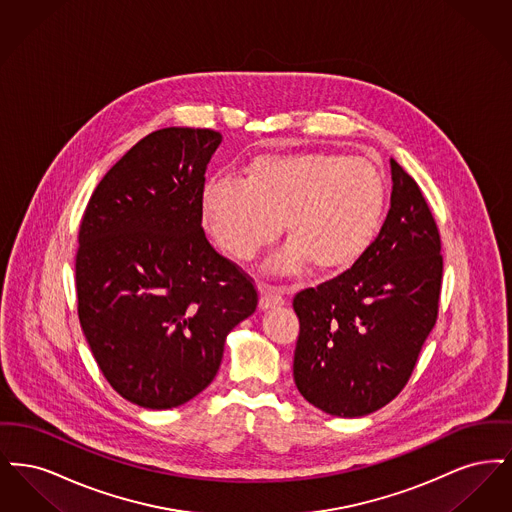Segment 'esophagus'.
<instances>
[{
    "mask_svg": "<svg viewBox=\"0 0 512 512\" xmlns=\"http://www.w3.org/2000/svg\"><path fill=\"white\" fill-rule=\"evenodd\" d=\"M284 303H286V297L278 292V290H272V288L261 290V299H259V307H261V309L284 305Z\"/></svg>",
    "mask_w": 512,
    "mask_h": 512,
    "instance_id": "obj_1",
    "label": "esophagus"
}]
</instances>
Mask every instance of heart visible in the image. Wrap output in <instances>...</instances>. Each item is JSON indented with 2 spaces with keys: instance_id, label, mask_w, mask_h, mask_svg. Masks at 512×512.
I'll return each instance as SVG.
<instances>
[{
  "instance_id": "b5f03b06",
  "label": "heart",
  "mask_w": 512,
  "mask_h": 512,
  "mask_svg": "<svg viewBox=\"0 0 512 512\" xmlns=\"http://www.w3.org/2000/svg\"><path fill=\"white\" fill-rule=\"evenodd\" d=\"M388 203L384 172L363 157L303 151L255 159L244 182L213 178L201 192V217L224 253L251 261L284 224L288 247L272 263L280 274L340 276L374 242Z\"/></svg>"
}]
</instances>
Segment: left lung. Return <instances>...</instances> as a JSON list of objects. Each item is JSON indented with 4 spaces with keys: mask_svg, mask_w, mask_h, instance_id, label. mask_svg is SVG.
Wrapping results in <instances>:
<instances>
[{
    "mask_svg": "<svg viewBox=\"0 0 512 512\" xmlns=\"http://www.w3.org/2000/svg\"><path fill=\"white\" fill-rule=\"evenodd\" d=\"M391 182L390 213L363 261L293 297L295 386L334 416H365L395 399L438 320V224L418 184L393 159Z\"/></svg>",
    "mask_w": 512,
    "mask_h": 512,
    "instance_id": "8db88e82",
    "label": "left lung"
}]
</instances>
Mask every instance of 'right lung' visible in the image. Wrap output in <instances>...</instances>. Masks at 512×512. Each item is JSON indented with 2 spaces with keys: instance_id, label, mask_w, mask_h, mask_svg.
I'll return each instance as SVG.
<instances>
[{
  "instance_id": "right-lung-1",
  "label": "right lung",
  "mask_w": 512,
  "mask_h": 512,
  "mask_svg": "<svg viewBox=\"0 0 512 512\" xmlns=\"http://www.w3.org/2000/svg\"><path fill=\"white\" fill-rule=\"evenodd\" d=\"M222 142L161 128L99 180L80 220L76 309L99 370L126 401L172 409L219 372L228 332L257 309L253 278L207 242L201 192Z\"/></svg>"
}]
</instances>
